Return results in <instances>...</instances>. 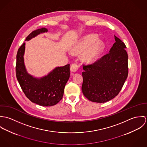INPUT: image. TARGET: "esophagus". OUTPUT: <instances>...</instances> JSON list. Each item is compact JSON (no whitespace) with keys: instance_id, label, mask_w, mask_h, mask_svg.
Segmentation results:
<instances>
[{"instance_id":"obj_1","label":"esophagus","mask_w":147,"mask_h":147,"mask_svg":"<svg viewBox=\"0 0 147 147\" xmlns=\"http://www.w3.org/2000/svg\"><path fill=\"white\" fill-rule=\"evenodd\" d=\"M79 68V65L77 64L74 63V64H72L71 65V66L70 67V70L72 72H75L78 71Z\"/></svg>"}]
</instances>
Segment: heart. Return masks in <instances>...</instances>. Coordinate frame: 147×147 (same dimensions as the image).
Returning <instances> with one entry per match:
<instances>
[{
	"mask_svg": "<svg viewBox=\"0 0 147 147\" xmlns=\"http://www.w3.org/2000/svg\"><path fill=\"white\" fill-rule=\"evenodd\" d=\"M98 36L96 34H89L85 36L73 48L72 52L78 54L83 52L82 58L87 63L95 62L102 52L105 44L101 40H97Z\"/></svg>",
	"mask_w": 147,
	"mask_h": 147,
	"instance_id": "obj_1",
	"label": "heart"
}]
</instances>
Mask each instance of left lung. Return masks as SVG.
Returning <instances> with one entry per match:
<instances>
[{"instance_id": "8db88e82", "label": "left lung", "mask_w": 147, "mask_h": 147, "mask_svg": "<svg viewBox=\"0 0 147 147\" xmlns=\"http://www.w3.org/2000/svg\"><path fill=\"white\" fill-rule=\"evenodd\" d=\"M109 53L92 64L83 65L84 96L89 101L104 103L117 96L128 76V55L125 44L114 36Z\"/></svg>"}]
</instances>
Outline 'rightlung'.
<instances>
[{
    "label": "right lung",
    "mask_w": 147,
    "mask_h": 147,
    "mask_svg": "<svg viewBox=\"0 0 147 147\" xmlns=\"http://www.w3.org/2000/svg\"><path fill=\"white\" fill-rule=\"evenodd\" d=\"M47 32L45 28L32 32L25 39L29 41L37 35ZM24 42L16 55V74L22 91L32 102L42 106H51L58 104L63 97L65 85L69 79V64L57 67L47 75L37 78L29 74L26 69L24 55Z\"/></svg>",
    "instance_id": "obj_1"
}]
</instances>
